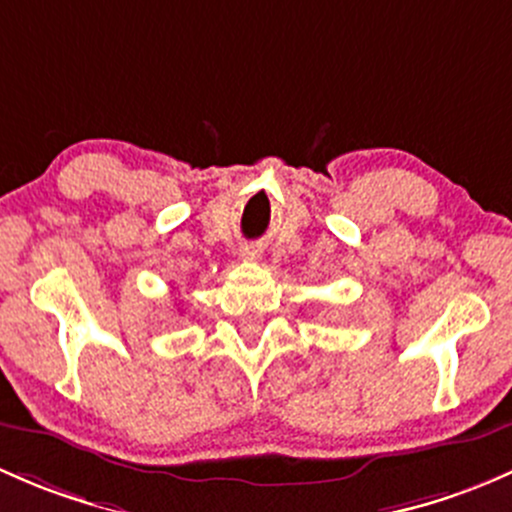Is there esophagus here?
<instances>
[{"label": "esophagus", "instance_id": "esophagus-1", "mask_svg": "<svg viewBox=\"0 0 512 512\" xmlns=\"http://www.w3.org/2000/svg\"><path fill=\"white\" fill-rule=\"evenodd\" d=\"M242 257H245V260H260V250H257V247H245V250H242Z\"/></svg>", "mask_w": 512, "mask_h": 512}]
</instances>
